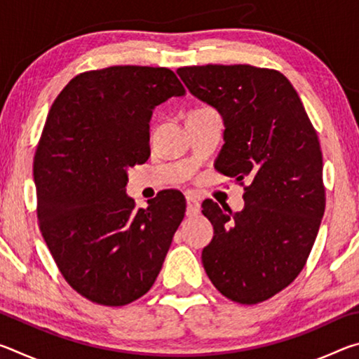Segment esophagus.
<instances>
[{"instance_id":"esophagus-1","label":"esophagus","mask_w":359,"mask_h":359,"mask_svg":"<svg viewBox=\"0 0 359 359\" xmlns=\"http://www.w3.org/2000/svg\"><path fill=\"white\" fill-rule=\"evenodd\" d=\"M199 214V203L193 193H187V217H196Z\"/></svg>"}]
</instances>
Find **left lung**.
<instances>
[{
  "label": "left lung",
  "instance_id": "8db88e82",
  "mask_svg": "<svg viewBox=\"0 0 359 359\" xmlns=\"http://www.w3.org/2000/svg\"><path fill=\"white\" fill-rule=\"evenodd\" d=\"M177 74L222 114L217 171L241 185L245 177L251 182L244 210L203 203L214 226L201 257L205 274L231 301L263 302L299 276L318 234L326 198L317 131L293 85L276 69L205 65Z\"/></svg>",
  "mask_w": 359,
  "mask_h": 359
}]
</instances>
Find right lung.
Segmentation results:
<instances>
[{"label": "right lung", "mask_w": 359, "mask_h": 359, "mask_svg": "<svg viewBox=\"0 0 359 359\" xmlns=\"http://www.w3.org/2000/svg\"><path fill=\"white\" fill-rule=\"evenodd\" d=\"M182 95L171 69L111 66L71 79L48 111L33 161L38 222L65 280L88 301L126 306L160 274L185 198L165 190L136 209L126 169L149 160L155 106Z\"/></svg>", "instance_id": "add662e5"}]
</instances>
